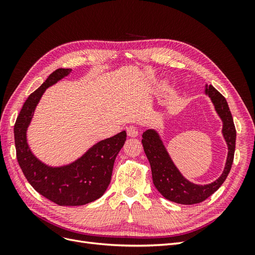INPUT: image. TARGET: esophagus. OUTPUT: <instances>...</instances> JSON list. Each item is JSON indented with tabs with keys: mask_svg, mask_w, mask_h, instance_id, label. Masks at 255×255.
<instances>
[{
	"mask_svg": "<svg viewBox=\"0 0 255 255\" xmlns=\"http://www.w3.org/2000/svg\"><path fill=\"white\" fill-rule=\"evenodd\" d=\"M127 133L128 135V137H137L138 136V128L134 126H129L127 128Z\"/></svg>",
	"mask_w": 255,
	"mask_h": 255,
	"instance_id": "1",
	"label": "esophagus"
}]
</instances>
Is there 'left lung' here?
I'll return each instance as SVG.
<instances>
[{"label": "left lung", "mask_w": 255, "mask_h": 255, "mask_svg": "<svg viewBox=\"0 0 255 255\" xmlns=\"http://www.w3.org/2000/svg\"><path fill=\"white\" fill-rule=\"evenodd\" d=\"M204 91L205 95L211 99L216 113L222 121V135L228 145L226 166L217 180L205 185L188 181L174 165L157 130L145 128L142 134L141 142L151 166L154 186L164 198L179 204L191 205L200 203L212 196L226 181L233 164L236 129L228 102L226 98L212 85L207 86L206 84Z\"/></svg>", "instance_id": "8db88e82"}]
</instances>
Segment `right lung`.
Wrapping results in <instances>:
<instances>
[{"instance_id":"add662e5","label":"right lung","mask_w":255,"mask_h":255,"mask_svg":"<svg viewBox=\"0 0 255 255\" xmlns=\"http://www.w3.org/2000/svg\"><path fill=\"white\" fill-rule=\"evenodd\" d=\"M60 68L49 75L41 86L30 94L13 128L17 159L23 174L33 188L50 201L61 206H78L102 197L111 183L115 159L127 140L122 130L100 140L70 164L53 167L44 164L30 150L27 128L44 91L71 73Z\"/></svg>"}]
</instances>
